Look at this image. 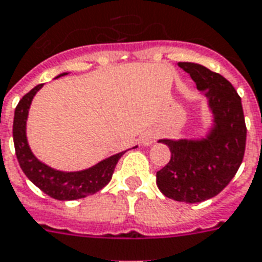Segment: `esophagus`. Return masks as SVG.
Instances as JSON below:
<instances>
[{"label": "esophagus", "mask_w": 262, "mask_h": 262, "mask_svg": "<svg viewBox=\"0 0 262 262\" xmlns=\"http://www.w3.org/2000/svg\"><path fill=\"white\" fill-rule=\"evenodd\" d=\"M154 139H155V137H154V135H148V136H147V137H145L144 141H143V143H144V145L152 144V143H154Z\"/></svg>", "instance_id": "34e87169"}]
</instances>
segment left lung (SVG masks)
<instances>
[{
  "label": "left lung",
  "instance_id": "8db88e82",
  "mask_svg": "<svg viewBox=\"0 0 262 262\" xmlns=\"http://www.w3.org/2000/svg\"><path fill=\"white\" fill-rule=\"evenodd\" d=\"M191 75L207 100L211 125L199 139H161L170 149V161L157 171V185L165 196L198 203L215 196L236 174L245 155L246 125L242 100L223 75L205 66L177 63Z\"/></svg>",
  "mask_w": 262,
  "mask_h": 262
}]
</instances>
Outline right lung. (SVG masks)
Returning <instances> with one entry per match:
<instances>
[{
	"instance_id": "add662e5",
	"label": "right lung",
	"mask_w": 262,
	"mask_h": 262,
	"mask_svg": "<svg viewBox=\"0 0 262 262\" xmlns=\"http://www.w3.org/2000/svg\"><path fill=\"white\" fill-rule=\"evenodd\" d=\"M66 74L67 73L60 74V75H66ZM42 86V83L37 85L27 95L23 96L15 110L13 143H15L16 157H17L20 167L33 184H35L42 192L57 201H75V199L86 198L88 195L96 193L108 184L113 177L114 169L125 151L105 158L92 167L77 171L57 170V169L48 166L47 163L41 162L30 148L27 135H26V125H27L31 101Z\"/></svg>"
}]
</instances>
